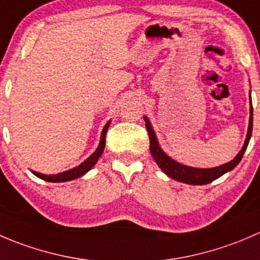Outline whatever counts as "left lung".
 Instances as JSON below:
<instances>
[{
  "instance_id": "8db88e82",
  "label": "left lung",
  "mask_w": 260,
  "mask_h": 260,
  "mask_svg": "<svg viewBox=\"0 0 260 260\" xmlns=\"http://www.w3.org/2000/svg\"><path fill=\"white\" fill-rule=\"evenodd\" d=\"M145 120V126L148 130L149 139H150V153L153 155L154 160L158 164L159 168L164 172L168 177L176 179V181L182 182V183L193 184V186H201V184L211 183L212 181L217 179L218 177L223 176L228 172L233 171L239 163H240L241 158H243L244 153H245L246 148H248L249 140H250L251 131H253V106H251V97H250V117H249V126L248 134H246V139L244 141V145L241 150L236 154L235 158L233 160L228 161V163L222 164V166L215 167V168H194V167L184 166V164L178 163L174 159H172L168 154L163 151V149L159 145V141L156 139L155 131L153 130L150 121L146 116H144Z\"/></svg>"
}]
</instances>
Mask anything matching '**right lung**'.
<instances>
[{
	"label": "right lung",
	"mask_w": 260,
	"mask_h": 260,
	"mask_svg": "<svg viewBox=\"0 0 260 260\" xmlns=\"http://www.w3.org/2000/svg\"><path fill=\"white\" fill-rule=\"evenodd\" d=\"M110 124H111V120H110V121L107 122L106 125H105L104 129H102L101 139H100V144H99V146H97L96 150H94V153H92L91 155H89L88 158H87L86 160L83 161V163L79 164L78 167H74V168L69 169V171L61 172V173H58V174H43V173H39V172H35V171H31V172L37 177H39V178L44 179V181L53 182V183L73 181V179L79 178V177L84 176L87 172L91 171L92 167H93L94 164L97 163L99 158L102 155V153H104L105 139H106V133H107V129H109Z\"/></svg>",
	"instance_id": "1"
}]
</instances>
